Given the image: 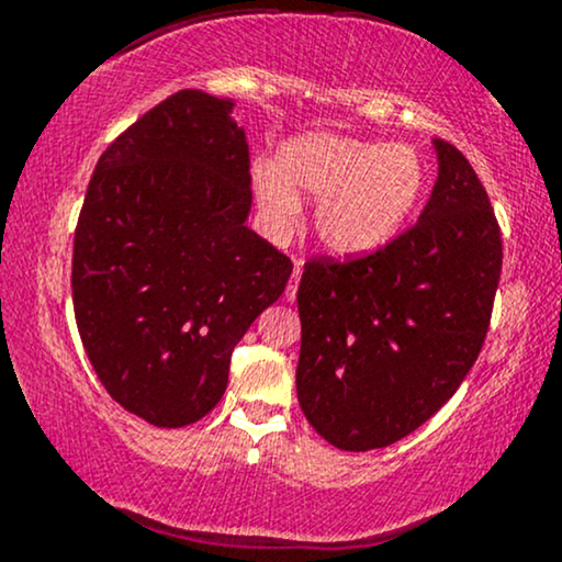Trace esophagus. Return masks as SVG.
Wrapping results in <instances>:
<instances>
[{"label": "esophagus", "mask_w": 562, "mask_h": 562, "mask_svg": "<svg viewBox=\"0 0 562 562\" xmlns=\"http://www.w3.org/2000/svg\"><path fill=\"white\" fill-rule=\"evenodd\" d=\"M301 274H303V261H295L293 274H290V282H288V288H285V295H282V299H285L288 303H293V301H295V293H299Z\"/></svg>", "instance_id": "obj_1"}]
</instances>
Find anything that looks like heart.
Returning <instances> with one entry per match:
<instances>
[{
    "label": "heart",
    "instance_id": "b5f03b06",
    "mask_svg": "<svg viewBox=\"0 0 562 562\" xmlns=\"http://www.w3.org/2000/svg\"><path fill=\"white\" fill-rule=\"evenodd\" d=\"M425 187L423 156L404 142L306 134L282 145L277 164L254 166V192L269 229L301 216L299 192L317 198L314 235L335 259H364L398 237Z\"/></svg>",
    "mask_w": 562,
    "mask_h": 562
}]
</instances>
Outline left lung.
Segmentation results:
<instances>
[{"label":"left lung","instance_id":"1","mask_svg":"<svg viewBox=\"0 0 562 562\" xmlns=\"http://www.w3.org/2000/svg\"><path fill=\"white\" fill-rule=\"evenodd\" d=\"M438 177L420 218L378 254L308 261L299 285V404L344 451L396 443L454 396L486 338L502 272L481 179L434 139Z\"/></svg>","mask_w":562,"mask_h":562}]
</instances>
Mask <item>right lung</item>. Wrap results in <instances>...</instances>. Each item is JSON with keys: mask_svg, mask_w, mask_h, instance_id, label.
<instances>
[{"mask_svg": "<svg viewBox=\"0 0 562 562\" xmlns=\"http://www.w3.org/2000/svg\"><path fill=\"white\" fill-rule=\"evenodd\" d=\"M235 100L182 89L102 153L74 240V312L105 391L158 428L227 391L232 348L293 263L248 227L250 160Z\"/></svg>", "mask_w": 562, "mask_h": 562, "instance_id": "add662e5", "label": "right lung"}]
</instances>
